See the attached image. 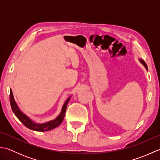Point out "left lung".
Here are the masks:
<instances>
[{
  "instance_id": "8db88e82",
  "label": "left lung",
  "mask_w": 160,
  "mask_h": 160,
  "mask_svg": "<svg viewBox=\"0 0 160 160\" xmlns=\"http://www.w3.org/2000/svg\"><path fill=\"white\" fill-rule=\"evenodd\" d=\"M140 60V62H141L142 64H143V65L145 67V68H146V69H147V70H148V67H147V64L145 63L144 61L143 60H142V59H140V60Z\"/></svg>"
}]
</instances>
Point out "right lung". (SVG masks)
<instances>
[{
	"label": "right lung",
	"mask_w": 160,
	"mask_h": 160,
	"mask_svg": "<svg viewBox=\"0 0 160 160\" xmlns=\"http://www.w3.org/2000/svg\"><path fill=\"white\" fill-rule=\"evenodd\" d=\"M70 98L71 97L68 98L65 102H64V105L62 106V110H61L60 113L56 119H54V120L52 121L47 122L46 123L38 124L32 121L28 116H27L25 114H24L22 112L20 111L18 106L17 105L16 102V101L14 100V98H13L12 89H10V95H9L10 104H11L12 109L13 112V113L16 115V116L18 118V120L28 128L31 129V130L40 131V132L52 130V129H53L56 127H58V126L62 123V122L63 121V119L64 118V115H65L66 108L67 107L68 102H69V101L70 100Z\"/></svg>",
	"instance_id": "1"
}]
</instances>
